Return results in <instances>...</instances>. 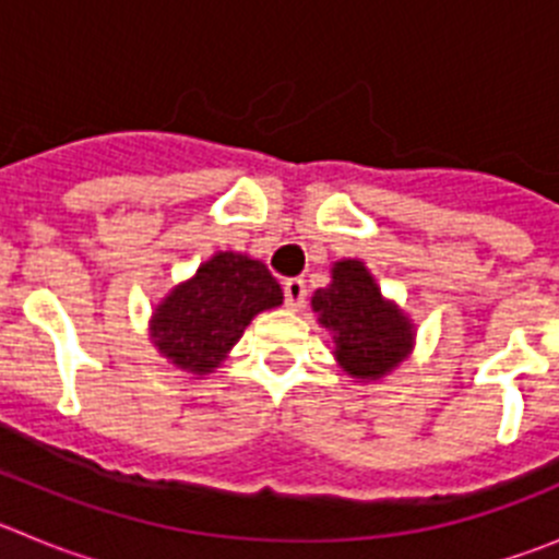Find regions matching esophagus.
Returning a JSON list of instances; mask_svg holds the SVG:
<instances>
[{
  "instance_id": "esophagus-1",
  "label": "esophagus",
  "mask_w": 559,
  "mask_h": 559,
  "mask_svg": "<svg viewBox=\"0 0 559 559\" xmlns=\"http://www.w3.org/2000/svg\"><path fill=\"white\" fill-rule=\"evenodd\" d=\"M283 290H285V305H288L290 310H299L305 305V299H308V288H305L302 280H285Z\"/></svg>"
}]
</instances>
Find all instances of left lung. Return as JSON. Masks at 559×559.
Segmentation results:
<instances>
[{
    "instance_id": "left-lung-1",
    "label": "left lung",
    "mask_w": 559,
    "mask_h": 559,
    "mask_svg": "<svg viewBox=\"0 0 559 559\" xmlns=\"http://www.w3.org/2000/svg\"><path fill=\"white\" fill-rule=\"evenodd\" d=\"M310 308L330 333L335 364L355 383H378L412 355L417 328L383 296L364 260H335L330 285L310 296Z\"/></svg>"
}]
</instances>
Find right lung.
Here are the masks:
<instances>
[{
    "label": "right lung",
    "instance_id": "right-lung-1",
    "mask_svg": "<svg viewBox=\"0 0 559 559\" xmlns=\"http://www.w3.org/2000/svg\"><path fill=\"white\" fill-rule=\"evenodd\" d=\"M280 305L283 288L263 260L215 251L153 308L147 335L167 367L201 380L229 358L257 313Z\"/></svg>",
    "mask_w": 559,
    "mask_h": 559
}]
</instances>
